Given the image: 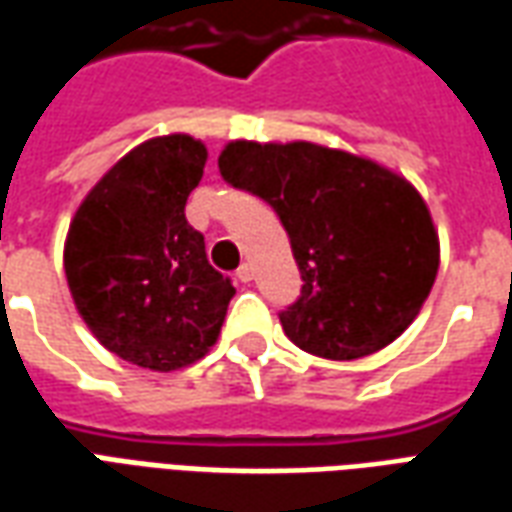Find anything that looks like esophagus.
I'll use <instances>...</instances> for the list:
<instances>
[{
	"label": "esophagus",
	"instance_id": "1",
	"mask_svg": "<svg viewBox=\"0 0 512 512\" xmlns=\"http://www.w3.org/2000/svg\"><path fill=\"white\" fill-rule=\"evenodd\" d=\"M235 277L241 279V282H252V277H255V268L249 266V263H244V266L235 271Z\"/></svg>",
	"mask_w": 512,
	"mask_h": 512
}]
</instances>
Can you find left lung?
Instances as JSON below:
<instances>
[{
    "label": "left lung",
    "mask_w": 512,
    "mask_h": 512,
    "mask_svg": "<svg viewBox=\"0 0 512 512\" xmlns=\"http://www.w3.org/2000/svg\"><path fill=\"white\" fill-rule=\"evenodd\" d=\"M219 172L288 233L304 285L279 323L301 351L348 362L406 332L439 271V235L408 180L312 142H230Z\"/></svg>",
    "instance_id": "1"
}]
</instances>
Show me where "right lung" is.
Returning <instances> with one entry per match:
<instances>
[{"instance_id": "1", "label": "right lung", "mask_w": 512, "mask_h": 512, "mask_svg": "<svg viewBox=\"0 0 512 512\" xmlns=\"http://www.w3.org/2000/svg\"><path fill=\"white\" fill-rule=\"evenodd\" d=\"M205 158L186 134L134 147L95 183L65 241L68 288L90 332L158 373L208 354L235 296L183 213Z\"/></svg>"}]
</instances>
